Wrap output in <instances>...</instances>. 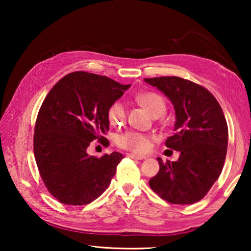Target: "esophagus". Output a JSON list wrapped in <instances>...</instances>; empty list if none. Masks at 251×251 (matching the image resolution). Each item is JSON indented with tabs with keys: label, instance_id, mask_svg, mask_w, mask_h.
<instances>
[{
	"label": "esophagus",
	"instance_id": "obj_1",
	"mask_svg": "<svg viewBox=\"0 0 251 251\" xmlns=\"http://www.w3.org/2000/svg\"><path fill=\"white\" fill-rule=\"evenodd\" d=\"M129 158H133V159H138V160H142V159H146V156L145 155H136V154H128Z\"/></svg>",
	"mask_w": 251,
	"mask_h": 251
}]
</instances>
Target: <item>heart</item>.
I'll list each match as a JSON object with an SVG mask.
<instances>
[{
	"mask_svg": "<svg viewBox=\"0 0 251 251\" xmlns=\"http://www.w3.org/2000/svg\"><path fill=\"white\" fill-rule=\"evenodd\" d=\"M136 101L145 108L152 117L161 116L166 112V103L163 97L152 92H144L136 96ZM107 118L110 124L121 126L126 118V110L122 103H114L108 108ZM118 146L133 152H145L151 146V138L137 131H127L117 138Z\"/></svg>",
	"mask_w": 251,
	"mask_h": 251,
	"instance_id": "obj_1",
	"label": "heart"
}]
</instances>
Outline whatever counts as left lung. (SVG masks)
I'll use <instances>...</instances> for the list:
<instances>
[{
	"mask_svg": "<svg viewBox=\"0 0 251 251\" xmlns=\"http://www.w3.org/2000/svg\"><path fill=\"white\" fill-rule=\"evenodd\" d=\"M172 101L175 134L165 142L179 151L176 161L157 158L159 172L150 186L176 205L201 201L223 171L228 146V126L217 100L205 87L177 76L144 78Z\"/></svg>",
	"mask_w": 251,
	"mask_h": 251,
	"instance_id": "left-lung-1",
	"label": "left lung"
}]
</instances>
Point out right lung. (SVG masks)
Here are the masks:
<instances>
[{"label": "right lung", "mask_w": 251, "mask_h": 251, "mask_svg": "<svg viewBox=\"0 0 251 251\" xmlns=\"http://www.w3.org/2000/svg\"><path fill=\"white\" fill-rule=\"evenodd\" d=\"M130 84L74 72L54 85L42 104L34 129V156L46 188L65 205H87L103 194L123 159L113 151L100 158L87 147L109 128L108 108Z\"/></svg>", "instance_id": "obj_1"}]
</instances>
